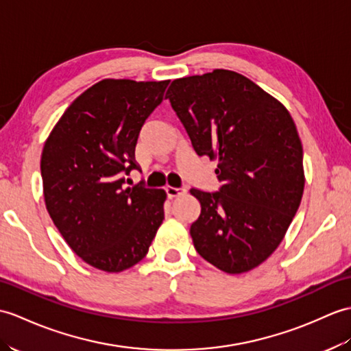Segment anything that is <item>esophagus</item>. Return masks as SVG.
I'll list each match as a JSON object with an SVG mask.
<instances>
[{"mask_svg": "<svg viewBox=\"0 0 351 351\" xmlns=\"http://www.w3.org/2000/svg\"><path fill=\"white\" fill-rule=\"evenodd\" d=\"M165 190H166V194H167L169 199H173V197H176V195H181V194L185 193L184 186H170V185H167Z\"/></svg>", "mask_w": 351, "mask_h": 351, "instance_id": "1", "label": "esophagus"}]
</instances>
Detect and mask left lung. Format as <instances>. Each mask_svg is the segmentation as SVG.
I'll use <instances>...</instances> for the list:
<instances>
[{
  "label": "left lung",
  "instance_id": "obj_1",
  "mask_svg": "<svg viewBox=\"0 0 351 351\" xmlns=\"http://www.w3.org/2000/svg\"><path fill=\"white\" fill-rule=\"evenodd\" d=\"M166 99L197 156L218 158V191L191 189L195 251L227 274L258 266L280 245L304 193V151L284 106L245 76L218 69L176 79Z\"/></svg>",
  "mask_w": 351,
  "mask_h": 351
}]
</instances>
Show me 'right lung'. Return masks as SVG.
<instances>
[{
  "instance_id": "obj_1",
  "label": "right lung",
  "mask_w": 351,
  "mask_h": 351,
  "mask_svg": "<svg viewBox=\"0 0 351 351\" xmlns=\"http://www.w3.org/2000/svg\"><path fill=\"white\" fill-rule=\"evenodd\" d=\"M167 85L104 79L69 106L45 143L47 213L70 248L101 271L141 262L165 219V190L124 184L125 175L141 170L138 133Z\"/></svg>"
}]
</instances>
